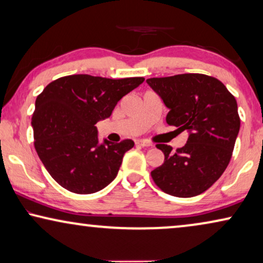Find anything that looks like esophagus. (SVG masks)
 Instances as JSON below:
<instances>
[{
  "mask_svg": "<svg viewBox=\"0 0 263 263\" xmlns=\"http://www.w3.org/2000/svg\"><path fill=\"white\" fill-rule=\"evenodd\" d=\"M136 145L142 146V147H151L152 146V143L148 141H143V140H138V141H136Z\"/></svg>",
  "mask_w": 263,
  "mask_h": 263,
  "instance_id": "34e87169",
  "label": "esophagus"
}]
</instances>
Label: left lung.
<instances>
[{
    "mask_svg": "<svg viewBox=\"0 0 263 263\" xmlns=\"http://www.w3.org/2000/svg\"><path fill=\"white\" fill-rule=\"evenodd\" d=\"M146 82L168 109L167 124L189 134L176 152H171V146L157 145L165 159L151 176L168 195H200L220 178L231 159L240 127L235 97L221 81L204 74L152 78Z\"/></svg>",
    "mask_w": 263,
    "mask_h": 263,
    "instance_id": "8db88e82",
    "label": "left lung"
}]
</instances>
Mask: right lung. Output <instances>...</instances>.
<instances>
[{
    "instance_id": "1",
    "label": "right lung",
    "mask_w": 263,
    "mask_h": 263,
    "mask_svg": "<svg viewBox=\"0 0 263 263\" xmlns=\"http://www.w3.org/2000/svg\"><path fill=\"white\" fill-rule=\"evenodd\" d=\"M143 78L106 79L68 75L50 82L35 99L32 116L34 148L50 176L75 194H92L116 178L133 140L99 143L97 122L109 118L116 104Z\"/></svg>"
}]
</instances>
